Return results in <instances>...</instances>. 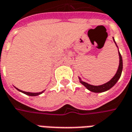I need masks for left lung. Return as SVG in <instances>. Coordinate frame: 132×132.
<instances>
[{
	"mask_svg": "<svg viewBox=\"0 0 132 132\" xmlns=\"http://www.w3.org/2000/svg\"><path fill=\"white\" fill-rule=\"evenodd\" d=\"M113 40H114V38H113ZM114 42L115 43V40H114ZM116 44V43H115ZM117 46V44H116ZM118 53H119V57H120V64H119V67H118V70H117V72L115 75V76L112 78L111 80H110L108 82L103 84V85H100V86H94V85H91L89 84H87L84 81H82L81 80V79L79 77V81L81 84H83L84 86H85L88 90L92 91V92H94V93H101V92H104V91H106L108 90H109L110 88H111L112 86L115 85V84L117 83V81L119 80V79L121 77V75H122V67H123V64H122V56H121V54L118 51Z\"/></svg>",
	"mask_w": 132,
	"mask_h": 132,
	"instance_id": "left-lung-1",
	"label": "left lung"
}]
</instances>
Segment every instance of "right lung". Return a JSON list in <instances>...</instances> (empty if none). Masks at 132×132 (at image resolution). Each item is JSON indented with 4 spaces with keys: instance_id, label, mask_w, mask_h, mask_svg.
I'll return each mask as SVG.
<instances>
[{
    "instance_id": "right-lung-1",
    "label": "right lung",
    "mask_w": 132,
    "mask_h": 132,
    "mask_svg": "<svg viewBox=\"0 0 132 132\" xmlns=\"http://www.w3.org/2000/svg\"><path fill=\"white\" fill-rule=\"evenodd\" d=\"M17 90L19 91H21V92H22L23 94H26V95H28V96H38V95H40V94H41L43 92H44V91H41V92H38V93H30V92H26V91H21V90H20V89H18V88H17Z\"/></svg>"
}]
</instances>
